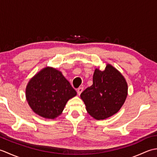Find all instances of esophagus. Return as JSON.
<instances>
[{"instance_id": "1", "label": "esophagus", "mask_w": 157, "mask_h": 157, "mask_svg": "<svg viewBox=\"0 0 157 157\" xmlns=\"http://www.w3.org/2000/svg\"><path fill=\"white\" fill-rule=\"evenodd\" d=\"M84 90V88L82 87H79L78 90H77V92H78V94L79 96L81 94V93Z\"/></svg>"}]
</instances>
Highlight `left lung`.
<instances>
[{
    "mask_svg": "<svg viewBox=\"0 0 157 157\" xmlns=\"http://www.w3.org/2000/svg\"><path fill=\"white\" fill-rule=\"evenodd\" d=\"M128 86L120 71L109 63L104 71L96 68L93 84L80 95L86 111L93 118L102 120L116 114L128 96Z\"/></svg>",
    "mask_w": 157,
    "mask_h": 157,
    "instance_id": "1",
    "label": "left lung"
}]
</instances>
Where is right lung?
<instances>
[{
	"label": "right lung",
	"mask_w": 157,
	"mask_h": 157,
	"mask_svg": "<svg viewBox=\"0 0 157 157\" xmlns=\"http://www.w3.org/2000/svg\"><path fill=\"white\" fill-rule=\"evenodd\" d=\"M77 92L61 71L46 67L29 79L25 88L29 106L36 114L54 119L61 115L69 99Z\"/></svg>",
	"instance_id": "obj_1"
}]
</instances>
